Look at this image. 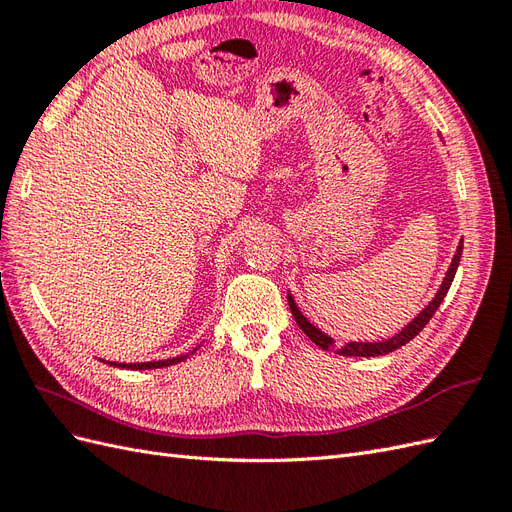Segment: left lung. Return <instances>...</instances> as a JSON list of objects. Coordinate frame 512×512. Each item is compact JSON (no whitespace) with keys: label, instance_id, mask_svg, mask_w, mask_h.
Wrapping results in <instances>:
<instances>
[{"label":"left lung","instance_id":"obj_1","mask_svg":"<svg viewBox=\"0 0 512 512\" xmlns=\"http://www.w3.org/2000/svg\"><path fill=\"white\" fill-rule=\"evenodd\" d=\"M461 253H463V246H458V251H456V255H454V259H452V266H450L448 274H445V281H443V285H441V290L437 292L435 300H432V303H430L422 313H419V316H417L409 326H406V329H402L396 337L387 339V342H376V344L352 342V344H346L344 348H337V355H344V357H378V355H387V352L404 346L406 342H411V339H413L415 335H419V331H422L424 326L428 324V320H430L432 316H435V311H437L439 305L443 303V298H445V294H448L450 285H452V281H454L458 261H461ZM287 300H290V309H292V316H294L296 324L300 326V329L305 331V335L311 339V342L316 344V346H320L322 350L333 352V350H335V339H331L329 335H324V333L318 331L316 326H313L311 322H307V318L303 316V313L298 311V307H296V303L292 300V296H287Z\"/></svg>","mask_w":512,"mask_h":512}]
</instances>
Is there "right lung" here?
I'll list each match as a JSON object with an SVG mask.
<instances>
[{
  "instance_id": "obj_1",
  "label": "right lung",
  "mask_w": 512,
  "mask_h": 512,
  "mask_svg": "<svg viewBox=\"0 0 512 512\" xmlns=\"http://www.w3.org/2000/svg\"><path fill=\"white\" fill-rule=\"evenodd\" d=\"M190 355H181L175 359H164V361H153V363H121L119 368H127V370H155V368H166V365H173L179 361H186ZM110 365H116L112 361H108Z\"/></svg>"
}]
</instances>
